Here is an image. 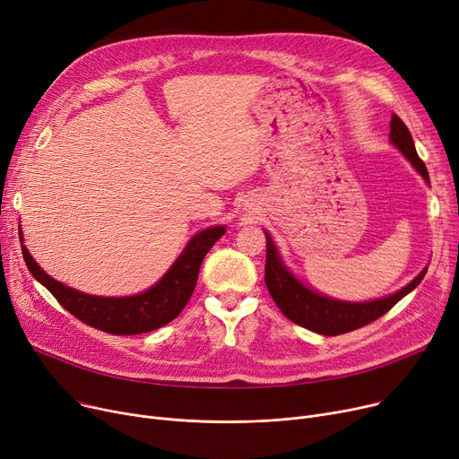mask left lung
Masks as SVG:
<instances>
[{
	"label": "left lung",
	"instance_id": "obj_1",
	"mask_svg": "<svg viewBox=\"0 0 459 459\" xmlns=\"http://www.w3.org/2000/svg\"><path fill=\"white\" fill-rule=\"evenodd\" d=\"M389 141L402 152V156L413 165V169L426 180V184H429L428 169L417 154L411 134H409L407 126L402 123V118L398 115L391 117ZM264 234H266V275H264V279H266V286L275 305L281 308V312L288 320H292L294 324L312 333L325 336L342 334L377 320L385 312L391 310L402 298H405L409 292H413L428 272V266L422 268V272L413 281H409L403 288H400L398 292L379 299H334L315 290V288L307 286L301 279H298L292 273V270L284 264L272 234L266 230H264Z\"/></svg>",
	"mask_w": 459,
	"mask_h": 459
}]
</instances>
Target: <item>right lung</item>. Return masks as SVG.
Wrapping results in <instances>:
<instances>
[{
    "mask_svg": "<svg viewBox=\"0 0 459 459\" xmlns=\"http://www.w3.org/2000/svg\"><path fill=\"white\" fill-rule=\"evenodd\" d=\"M227 227L217 225L191 236L184 251L163 277L147 290L134 296L106 298L85 294L48 275L28 247L23 246L22 227H18L22 255L31 275L52 292V296L78 320L111 334H141L163 327L175 320L195 290L201 264L212 246L225 234Z\"/></svg>",
    "mask_w": 459,
    "mask_h": 459,
    "instance_id": "right-lung-1",
    "label": "right lung"
}]
</instances>
